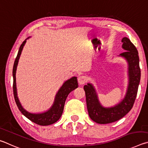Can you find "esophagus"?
I'll return each instance as SVG.
<instances>
[{"label": "esophagus", "mask_w": 148, "mask_h": 148, "mask_svg": "<svg viewBox=\"0 0 148 148\" xmlns=\"http://www.w3.org/2000/svg\"><path fill=\"white\" fill-rule=\"evenodd\" d=\"M78 82L81 85L85 84L87 82V77L84 75H82V76L79 77Z\"/></svg>", "instance_id": "obj_1"}]
</instances>
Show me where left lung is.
<instances>
[{
	"instance_id": "left-lung-1",
	"label": "left lung",
	"mask_w": 148,
	"mask_h": 148,
	"mask_svg": "<svg viewBox=\"0 0 148 148\" xmlns=\"http://www.w3.org/2000/svg\"><path fill=\"white\" fill-rule=\"evenodd\" d=\"M121 42L123 43L122 47L125 51L121 53L120 56L125 58L128 62L129 75L127 90L123 100L114 107H104L99 101L94 86L88 83L84 86L90 118L99 124L114 122L125 116L133 107L138 92L141 75L138 51L129 38H123Z\"/></svg>"
}]
</instances>
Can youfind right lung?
<instances>
[{"mask_svg": "<svg viewBox=\"0 0 148 148\" xmlns=\"http://www.w3.org/2000/svg\"><path fill=\"white\" fill-rule=\"evenodd\" d=\"M27 38V39H28ZM27 39L23 41V43L21 45L19 51H18L16 58L15 60L14 67H13V78H14V83H13V91H14V99L16 103L19 110L25 117L29 119L32 122L35 123L40 125H51L54 123L56 122L61 117L64 110L65 101H66L67 95L73 90H74L77 88H78V82L76 77H73L72 78L67 80L64 82L62 87L59 89L58 92L56 95L55 99H54V103L49 110L43 113L39 114H33L30 113L28 111L23 108L21 103L18 99L17 94V88H16V79H15V73H16L17 66L21 54L22 50L26 43Z\"/></svg>", "mask_w": 148, "mask_h": 148, "instance_id": "1", "label": "right lung"}]
</instances>
